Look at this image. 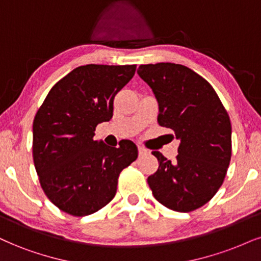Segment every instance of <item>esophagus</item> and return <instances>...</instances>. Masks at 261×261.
<instances>
[{
  "instance_id": "34e87169",
  "label": "esophagus",
  "mask_w": 261,
  "mask_h": 261,
  "mask_svg": "<svg viewBox=\"0 0 261 261\" xmlns=\"http://www.w3.org/2000/svg\"><path fill=\"white\" fill-rule=\"evenodd\" d=\"M138 152H139V156H143V155H146L147 150L145 149V147L139 146V147H138Z\"/></svg>"
}]
</instances>
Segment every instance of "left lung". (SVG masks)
<instances>
[{
  "label": "left lung",
  "mask_w": 261,
  "mask_h": 261,
  "mask_svg": "<svg viewBox=\"0 0 261 261\" xmlns=\"http://www.w3.org/2000/svg\"><path fill=\"white\" fill-rule=\"evenodd\" d=\"M138 73L159 101L157 122L180 140L175 160L159 151V169L147 178L153 197L181 213L196 211L223 185L231 160V122L219 96L202 76L180 64L140 65Z\"/></svg>",
  "instance_id": "1"
}]
</instances>
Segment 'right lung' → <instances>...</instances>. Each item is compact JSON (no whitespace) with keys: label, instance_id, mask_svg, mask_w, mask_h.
Here are the masks:
<instances>
[{"label":"right lung","instance_id":"add662e5","mask_svg":"<svg viewBox=\"0 0 261 261\" xmlns=\"http://www.w3.org/2000/svg\"><path fill=\"white\" fill-rule=\"evenodd\" d=\"M137 65L76 67L52 87L34 118L32 157L43 192L60 211L85 217L105 207L120 173L137 160L133 141L118 147L94 140L96 125L112 117L115 95Z\"/></svg>","mask_w":261,"mask_h":261}]
</instances>
